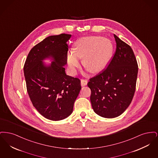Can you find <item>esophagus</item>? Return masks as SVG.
<instances>
[{
  "label": "esophagus",
  "mask_w": 158,
  "mask_h": 158,
  "mask_svg": "<svg viewBox=\"0 0 158 158\" xmlns=\"http://www.w3.org/2000/svg\"><path fill=\"white\" fill-rule=\"evenodd\" d=\"M81 85L83 86H86L88 83V81L86 79H81Z\"/></svg>",
  "instance_id": "esophagus-1"
}]
</instances>
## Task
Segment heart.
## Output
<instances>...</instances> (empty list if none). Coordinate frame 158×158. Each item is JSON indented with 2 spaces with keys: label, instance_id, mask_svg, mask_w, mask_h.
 <instances>
[{
  "label": "heart",
  "instance_id": "1",
  "mask_svg": "<svg viewBox=\"0 0 158 158\" xmlns=\"http://www.w3.org/2000/svg\"><path fill=\"white\" fill-rule=\"evenodd\" d=\"M113 51L111 41L100 36H90L80 38L76 43L75 51L68 54V63L70 69L75 72L80 66L81 58L83 65L92 73L102 70L111 58Z\"/></svg>",
  "mask_w": 158,
  "mask_h": 158
}]
</instances>
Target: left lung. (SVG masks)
<instances>
[{
    "label": "left lung",
    "mask_w": 158,
    "mask_h": 158,
    "mask_svg": "<svg viewBox=\"0 0 158 158\" xmlns=\"http://www.w3.org/2000/svg\"><path fill=\"white\" fill-rule=\"evenodd\" d=\"M116 51L108 67L90 78V102L94 112L112 118L124 113L135 95L138 64L131 47L114 34Z\"/></svg>",
    "instance_id": "1"
}]
</instances>
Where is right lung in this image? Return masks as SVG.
<instances>
[{"label":"right lung","instance_id":"add662e5","mask_svg":"<svg viewBox=\"0 0 158 158\" xmlns=\"http://www.w3.org/2000/svg\"><path fill=\"white\" fill-rule=\"evenodd\" d=\"M71 35L61 34L45 38L28 54L23 66L27 89L32 105L46 118L59 121L72 112L76 99L81 89V81L66 74L67 41ZM52 57L54 62L47 66L42 62Z\"/></svg>","mask_w":158,"mask_h":158}]
</instances>
